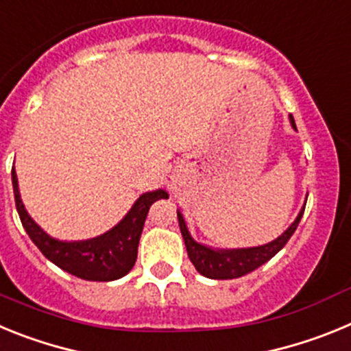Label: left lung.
Returning <instances> with one entry per match:
<instances>
[{"mask_svg": "<svg viewBox=\"0 0 351 351\" xmlns=\"http://www.w3.org/2000/svg\"><path fill=\"white\" fill-rule=\"evenodd\" d=\"M290 123L291 128L297 130L295 121H293L291 116ZM304 209H306V206L300 209L295 221L291 223L287 230L280 237L274 239L272 243L256 247H243V250H213V247L206 246V244L197 243L191 237L190 232H188L184 218H182V214L179 210L178 219L182 239H184L186 251H188V256H190L195 269L202 276H206V278H210V280H234V278H241V276L247 274V272H253L260 265L269 262L278 251L283 250L285 244L288 243V239L297 230V226H299V221L304 214Z\"/></svg>", "mask_w": 351, "mask_h": 351, "instance_id": "left-lung-1", "label": "left lung"}]
</instances>
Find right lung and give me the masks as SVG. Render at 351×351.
<instances>
[{
	"label": "right lung",
	"instance_id": "obj_1",
	"mask_svg": "<svg viewBox=\"0 0 351 351\" xmlns=\"http://www.w3.org/2000/svg\"><path fill=\"white\" fill-rule=\"evenodd\" d=\"M12 184H14L15 207H17L21 223L31 241L42 251L43 256L63 271L88 281H114L132 271L137 260L138 241H141L149 207L160 198H169V193L163 190L147 191L138 197L128 214L112 230L89 241L64 243L45 234L24 209L15 170H12Z\"/></svg>",
	"mask_w": 351,
	"mask_h": 351
}]
</instances>
